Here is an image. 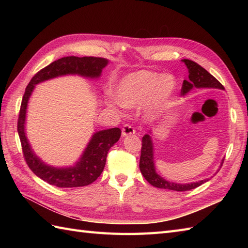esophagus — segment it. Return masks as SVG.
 I'll list each match as a JSON object with an SVG mask.
<instances>
[{
  "mask_svg": "<svg viewBox=\"0 0 248 248\" xmlns=\"http://www.w3.org/2000/svg\"><path fill=\"white\" fill-rule=\"evenodd\" d=\"M134 133H135V130L132 125H130V124H124L123 129H121V135H123V138H124V136H128V135H132Z\"/></svg>",
  "mask_w": 248,
  "mask_h": 248,
  "instance_id": "obj_1",
  "label": "esophagus"
}]
</instances>
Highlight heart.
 Returning <instances> with one entry per match:
<instances>
[{
    "mask_svg": "<svg viewBox=\"0 0 248 248\" xmlns=\"http://www.w3.org/2000/svg\"><path fill=\"white\" fill-rule=\"evenodd\" d=\"M176 89L177 80L170 73L139 70L120 78L115 86L119 99L108 96L105 103L113 109H119L121 104L125 108L145 105L146 117L155 118L168 108Z\"/></svg>",
    "mask_w": 248,
    "mask_h": 248,
    "instance_id": "heart-1",
    "label": "heart"
}]
</instances>
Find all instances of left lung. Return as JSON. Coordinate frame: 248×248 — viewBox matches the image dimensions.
Wrapping results in <instances>:
<instances>
[{"label": "left lung", "mask_w": 248, "mask_h": 248, "mask_svg": "<svg viewBox=\"0 0 248 248\" xmlns=\"http://www.w3.org/2000/svg\"><path fill=\"white\" fill-rule=\"evenodd\" d=\"M188 69V78L184 80L181 88V94H186L191 92L193 88H217L225 89L224 86L220 84L217 78L212 75L202 68L197 62L189 60H182ZM151 130L149 133L143 136L141 140V151H140V170L141 175L148 181L151 186L159 188L170 189V191L184 192L189 191L195 187H198L204 182L209 181V179H203L197 182L191 183H177L172 181H168L166 179L161 177L159 173L155 171V152H154V141L151 138ZM224 160H222L219 168L222 167Z\"/></svg>", "instance_id": "obj_1"}]
</instances>
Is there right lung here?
Masks as SVG:
<instances>
[{
	"mask_svg": "<svg viewBox=\"0 0 248 248\" xmlns=\"http://www.w3.org/2000/svg\"><path fill=\"white\" fill-rule=\"evenodd\" d=\"M108 64V61L103 57H62L37 72L25 88L18 119V133L22 145L23 155L31 170L37 177L52 186L59 187H78L88 186L96 181L104 170L108 152L110 147H113L120 139L121 131L119 128H112L93 133L80 159L73 166L55 167L46 164L31 149L25 134L26 109L31 93L37 84L57 77L77 75L87 78H99L102 69Z\"/></svg>",
	"mask_w": 248,
	"mask_h": 248,
	"instance_id": "obj_1",
	"label": "right lung"
}]
</instances>
